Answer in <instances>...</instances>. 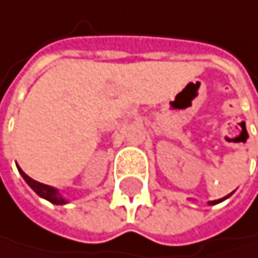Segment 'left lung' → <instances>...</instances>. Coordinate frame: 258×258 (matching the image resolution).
<instances>
[{"label":"left lung","instance_id":"8db88e82","mask_svg":"<svg viewBox=\"0 0 258 258\" xmlns=\"http://www.w3.org/2000/svg\"><path fill=\"white\" fill-rule=\"evenodd\" d=\"M232 194H234V192H231V194H229V196H226V197H223V199H218V200H212V202H208V205H211V206H212V205H217V203H222L223 200L229 199V197H231Z\"/></svg>","mask_w":258,"mask_h":258}]
</instances>
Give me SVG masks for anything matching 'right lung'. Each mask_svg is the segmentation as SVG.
<instances>
[{
  "mask_svg": "<svg viewBox=\"0 0 258 258\" xmlns=\"http://www.w3.org/2000/svg\"><path fill=\"white\" fill-rule=\"evenodd\" d=\"M18 171H20L21 177L24 178V181H26V183L36 192V194L41 197V199H46L47 202H50V203H53V205H66V203H68V200L59 194V190H58L56 187L49 186V184H43V183H40V181H36V180L30 178L27 174H24V171L21 169L20 166H18Z\"/></svg>",
  "mask_w": 258,
  "mask_h": 258,
  "instance_id": "add662e5",
  "label": "right lung"
}]
</instances>
